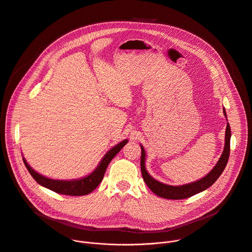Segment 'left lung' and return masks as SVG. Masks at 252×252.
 I'll return each instance as SVG.
<instances>
[{"mask_svg":"<svg viewBox=\"0 0 252 252\" xmlns=\"http://www.w3.org/2000/svg\"><path fill=\"white\" fill-rule=\"evenodd\" d=\"M223 114L226 117L225 111H223ZM230 135H231V130H230L229 124H227L226 130H225L224 150H223V153H222L219 162L217 163V165L212 168V170L207 175H205L203 178L199 179V181L191 183L189 185L181 186V187H172V186H167V185L161 184V183L156 181L155 178H153L149 174V172L147 171L146 166H145L146 153H145V150H143V147L140 146V149H141L140 168H141L143 181H145V183L147 184L149 189L154 193H156L157 195H158L160 197L167 198V199H184V198L190 197L198 192L205 190L206 189H208L215 182H217V179L220 176V174L222 173V171L224 170V168L227 164L229 153H230Z\"/></svg>","mask_w":252,"mask_h":252,"instance_id":"8db88e82","label":"left lung"}]
</instances>
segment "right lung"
<instances>
[{
    "mask_svg": "<svg viewBox=\"0 0 252 252\" xmlns=\"http://www.w3.org/2000/svg\"><path fill=\"white\" fill-rule=\"evenodd\" d=\"M127 142V139L123 140L122 142L118 143L116 147H114L111 151L107 152L103 158L101 159L98 166L88 176L81 178V179H74V181H56V179H51L48 177H45L38 172H35L26 161V159L23 158L24 163L31 173V175L33 177V179L39 185L61 194L65 195H73V196H80V195H86L94 191L98 185L101 183L105 169L111 162V160L117 156V154L126 146Z\"/></svg>",
    "mask_w": 252,
    "mask_h": 252,
    "instance_id": "add662e5",
    "label": "right lung"
}]
</instances>
